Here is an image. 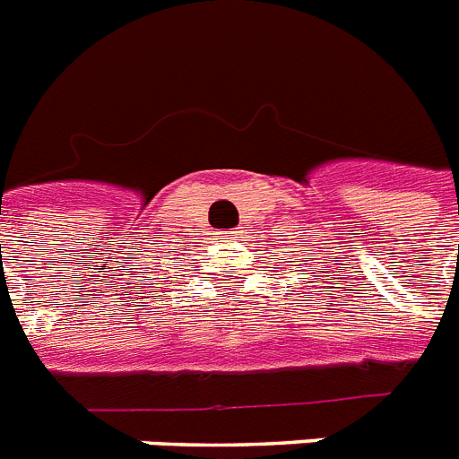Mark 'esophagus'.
I'll list each match as a JSON object with an SVG mask.
<instances>
[{"label":"esophagus","instance_id":"obj_1","mask_svg":"<svg viewBox=\"0 0 459 459\" xmlns=\"http://www.w3.org/2000/svg\"><path fill=\"white\" fill-rule=\"evenodd\" d=\"M222 238H227V241H238V238H241V230H230V232H225Z\"/></svg>","mask_w":459,"mask_h":459}]
</instances>
